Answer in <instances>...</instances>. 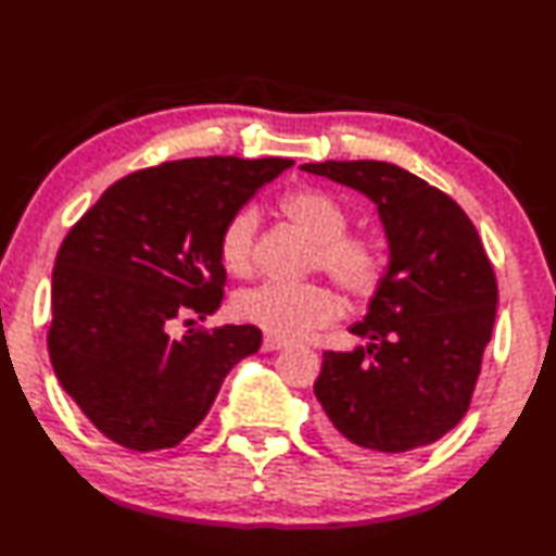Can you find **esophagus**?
Returning <instances> with one entry per match:
<instances>
[{
    "mask_svg": "<svg viewBox=\"0 0 556 556\" xmlns=\"http://www.w3.org/2000/svg\"><path fill=\"white\" fill-rule=\"evenodd\" d=\"M282 346H286V342L278 340V337H270V334H266V337H264V344H262V349H264V351H268V354H270V351H280Z\"/></svg>",
    "mask_w": 556,
    "mask_h": 556,
    "instance_id": "34e87169",
    "label": "esophagus"
}]
</instances>
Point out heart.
Returning <instances> with one entry per match:
<instances>
[{"mask_svg":"<svg viewBox=\"0 0 556 556\" xmlns=\"http://www.w3.org/2000/svg\"><path fill=\"white\" fill-rule=\"evenodd\" d=\"M282 210L292 224L314 242L308 266L328 274L337 286L356 300H368L384 276L380 245L368 236L346 233L349 212L340 200L320 188H300L282 198ZM260 210L245 205L236 210L222 228L219 260L228 274L250 276L254 264V236ZM233 314L280 340H300L323 328L340 314V302L320 282H262L240 290Z\"/></svg>","mask_w":556,"mask_h":556,"instance_id":"obj_1","label":"heart"}]
</instances>
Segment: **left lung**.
I'll return each instance as SVG.
<instances>
[{
	"label": "left lung",
	"instance_id": "1",
	"mask_svg": "<svg viewBox=\"0 0 556 556\" xmlns=\"http://www.w3.org/2000/svg\"><path fill=\"white\" fill-rule=\"evenodd\" d=\"M370 198L389 266L354 351H325L314 384L318 429L356 463H394L439 441L465 417L491 342L497 282L477 228L453 198L391 162H311Z\"/></svg>",
	"mask_w": 556,
	"mask_h": 556
}]
</instances>
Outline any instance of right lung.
I'll use <instances>...</instances> for the list:
<instances>
[{"mask_svg": "<svg viewBox=\"0 0 556 556\" xmlns=\"http://www.w3.org/2000/svg\"><path fill=\"white\" fill-rule=\"evenodd\" d=\"M292 160L191 157L139 169L99 198L56 254L49 356L61 387L103 437L129 451L174 448L202 422L262 330L169 334L174 318L224 300L222 228Z\"/></svg>", "mask_w": 556, "mask_h": 556, "instance_id": "1", "label": "right lung"}]
</instances>
